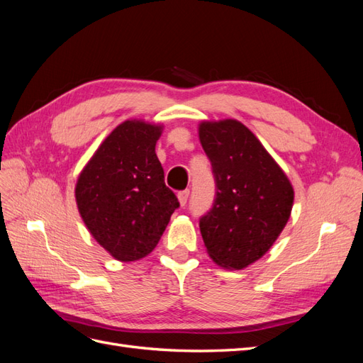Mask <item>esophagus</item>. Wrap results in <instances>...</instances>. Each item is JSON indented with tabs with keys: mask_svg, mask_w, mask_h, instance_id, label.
<instances>
[{
	"mask_svg": "<svg viewBox=\"0 0 363 363\" xmlns=\"http://www.w3.org/2000/svg\"><path fill=\"white\" fill-rule=\"evenodd\" d=\"M188 199H189V189H184V191L179 192V201H180L182 206H186V203H188Z\"/></svg>",
	"mask_w": 363,
	"mask_h": 363,
	"instance_id": "1",
	"label": "esophagus"
}]
</instances>
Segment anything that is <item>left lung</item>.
<instances>
[{
	"label": "left lung",
	"instance_id": "1",
	"mask_svg": "<svg viewBox=\"0 0 363 363\" xmlns=\"http://www.w3.org/2000/svg\"><path fill=\"white\" fill-rule=\"evenodd\" d=\"M200 142L211 160L216 191L211 211L200 218L204 245L218 265L242 269L276 242L291 216L294 189L239 121L203 123Z\"/></svg>",
	"mask_w": 363,
	"mask_h": 363
}]
</instances>
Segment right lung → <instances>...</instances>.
Returning <instances> with one entry per match:
<instances>
[{
	"mask_svg": "<svg viewBox=\"0 0 363 363\" xmlns=\"http://www.w3.org/2000/svg\"><path fill=\"white\" fill-rule=\"evenodd\" d=\"M162 128L142 121L118 125L96 150L75 186V200L96 242L121 262L155 250L175 208L156 156Z\"/></svg>",
	"mask_w": 363,
	"mask_h": 363,
	"instance_id": "1",
	"label": "right lung"
}]
</instances>
